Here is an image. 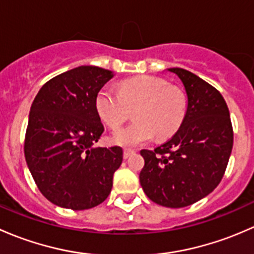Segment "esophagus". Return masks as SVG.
Returning <instances> with one entry per match:
<instances>
[{"mask_svg": "<svg viewBox=\"0 0 254 254\" xmlns=\"http://www.w3.org/2000/svg\"><path fill=\"white\" fill-rule=\"evenodd\" d=\"M135 153V150H132V148H124V158H129L130 156L134 155Z\"/></svg>", "mask_w": 254, "mask_h": 254, "instance_id": "1", "label": "esophagus"}]
</instances>
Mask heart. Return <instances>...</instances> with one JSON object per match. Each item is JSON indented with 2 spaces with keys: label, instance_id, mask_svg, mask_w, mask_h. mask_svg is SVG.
<instances>
[{
  "label": "heart",
  "instance_id": "obj_1",
  "mask_svg": "<svg viewBox=\"0 0 254 254\" xmlns=\"http://www.w3.org/2000/svg\"><path fill=\"white\" fill-rule=\"evenodd\" d=\"M188 107L184 92L156 76L125 79L119 91L103 87L96 96V109L112 129H118L134 111L136 120L117 130L112 141L119 146H139L153 139L172 136L183 123Z\"/></svg>",
  "mask_w": 254,
  "mask_h": 254
}]
</instances>
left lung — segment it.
Returning a JSON list of instances; mask_svg holds the SVG:
<instances>
[{"instance_id": "1", "label": "left lung", "mask_w": 254, "mask_h": 254, "mask_svg": "<svg viewBox=\"0 0 254 254\" xmlns=\"http://www.w3.org/2000/svg\"><path fill=\"white\" fill-rule=\"evenodd\" d=\"M183 82L188 108L181 127L155 150H141L140 184L156 204L184 207L211 193L226 171L234 145L230 112L211 84L184 68H170Z\"/></svg>"}]
</instances>
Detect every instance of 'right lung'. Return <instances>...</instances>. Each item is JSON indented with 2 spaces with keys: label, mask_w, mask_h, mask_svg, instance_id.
<instances>
[{
  "label": "right lung",
  "mask_w": 254,
  "mask_h": 254,
  "mask_svg": "<svg viewBox=\"0 0 254 254\" xmlns=\"http://www.w3.org/2000/svg\"><path fill=\"white\" fill-rule=\"evenodd\" d=\"M112 77L106 68L79 66L49 79L33 101L25 161L40 193L55 205L91 209L111 193L123 148L96 146L104 131L96 96Z\"/></svg>",
  "instance_id": "right-lung-1"
}]
</instances>
